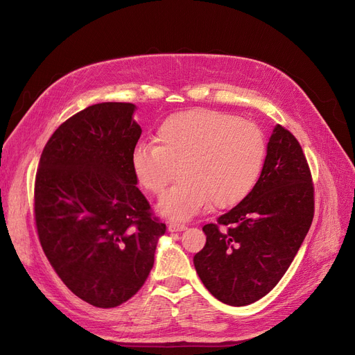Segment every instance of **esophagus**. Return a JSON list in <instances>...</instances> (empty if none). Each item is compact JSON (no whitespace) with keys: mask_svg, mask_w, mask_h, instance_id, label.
Instances as JSON below:
<instances>
[{"mask_svg":"<svg viewBox=\"0 0 355 355\" xmlns=\"http://www.w3.org/2000/svg\"><path fill=\"white\" fill-rule=\"evenodd\" d=\"M185 229H187V227H185L184 225H178V223H170V225H168V232H171V233L182 232Z\"/></svg>","mask_w":355,"mask_h":355,"instance_id":"esophagus-1","label":"esophagus"}]
</instances>
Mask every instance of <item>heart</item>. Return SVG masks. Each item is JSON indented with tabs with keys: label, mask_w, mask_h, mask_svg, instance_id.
<instances>
[{
	"label": "heart",
	"mask_w": 355,
	"mask_h": 355,
	"mask_svg": "<svg viewBox=\"0 0 355 355\" xmlns=\"http://www.w3.org/2000/svg\"><path fill=\"white\" fill-rule=\"evenodd\" d=\"M157 144H138L130 168L141 187L161 194L159 214L185 221L211 202L229 209L254 189L266 161V139L254 123L209 109L168 116L157 129Z\"/></svg>",
	"instance_id": "heart-1"
}]
</instances>
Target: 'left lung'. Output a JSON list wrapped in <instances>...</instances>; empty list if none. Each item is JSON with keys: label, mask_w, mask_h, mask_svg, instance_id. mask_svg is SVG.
<instances>
[{"label": "left lung", "mask_w": 355, "mask_h": 355, "mask_svg": "<svg viewBox=\"0 0 355 355\" xmlns=\"http://www.w3.org/2000/svg\"><path fill=\"white\" fill-rule=\"evenodd\" d=\"M313 185L302 148L281 125L268 142L263 171L252 193L202 227L206 246L194 256L201 282L223 304L250 305L281 281L311 227Z\"/></svg>", "instance_id": "8db88e82"}]
</instances>
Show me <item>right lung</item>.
I'll return each mask as SVG.
<instances>
[{"mask_svg": "<svg viewBox=\"0 0 355 355\" xmlns=\"http://www.w3.org/2000/svg\"><path fill=\"white\" fill-rule=\"evenodd\" d=\"M135 109L103 102L73 115L46 144L35 175L42 248L63 284L98 308H115L141 289L166 230L130 168L142 132Z\"/></svg>", "mask_w": 355, "mask_h": 355, "instance_id": "right-lung-1", "label": "right lung"}]
</instances>
